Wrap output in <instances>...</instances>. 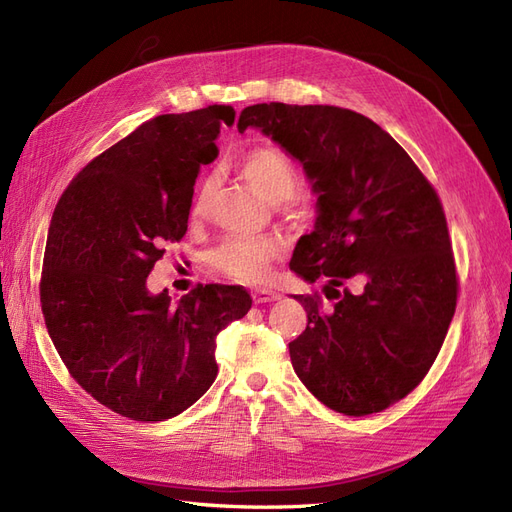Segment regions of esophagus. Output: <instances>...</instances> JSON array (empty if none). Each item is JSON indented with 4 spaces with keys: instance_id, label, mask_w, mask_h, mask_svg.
Returning a JSON list of instances; mask_svg holds the SVG:
<instances>
[{
    "instance_id": "1",
    "label": "esophagus",
    "mask_w": 512,
    "mask_h": 512,
    "mask_svg": "<svg viewBox=\"0 0 512 512\" xmlns=\"http://www.w3.org/2000/svg\"><path fill=\"white\" fill-rule=\"evenodd\" d=\"M254 303H271L280 299V292H273V290H254L252 294Z\"/></svg>"
}]
</instances>
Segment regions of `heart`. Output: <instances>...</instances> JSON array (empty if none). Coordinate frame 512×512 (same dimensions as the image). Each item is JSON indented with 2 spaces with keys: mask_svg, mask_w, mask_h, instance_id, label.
Returning a JSON list of instances; mask_svg holds the SVG:
<instances>
[{
  "mask_svg": "<svg viewBox=\"0 0 512 512\" xmlns=\"http://www.w3.org/2000/svg\"><path fill=\"white\" fill-rule=\"evenodd\" d=\"M241 175L271 205H282L299 190V170L282 151L258 147L241 162ZM215 194V179L207 177L198 185L192 200V218L207 215ZM284 254V243L277 237H228L209 254V265L228 280L256 284L267 280L271 262Z\"/></svg>",
  "mask_w": 512,
  "mask_h": 512,
  "instance_id": "b5f03b06",
  "label": "heart"
}]
</instances>
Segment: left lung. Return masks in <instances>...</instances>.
Returning a JSON list of instances; mask_svg holds the SVG:
<instances>
[{
	"instance_id": "1",
	"label": "left lung",
	"mask_w": 512,
	"mask_h": 512,
	"mask_svg": "<svg viewBox=\"0 0 512 512\" xmlns=\"http://www.w3.org/2000/svg\"><path fill=\"white\" fill-rule=\"evenodd\" d=\"M237 128L280 145L316 194L314 230L297 241L290 271L322 280L335 303L294 297L307 312L288 344L294 374L335 412H382L423 380L455 314L438 194L389 132L348 108L254 104Z\"/></svg>"
}]
</instances>
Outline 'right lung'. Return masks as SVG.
Here are the masks:
<instances>
[{"label": "right lung", "instance_id": "obj_1", "mask_svg": "<svg viewBox=\"0 0 512 512\" xmlns=\"http://www.w3.org/2000/svg\"><path fill=\"white\" fill-rule=\"evenodd\" d=\"M230 106L160 115L76 175L55 207L44 250V324L72 378L132 421L188 410L218 376L215 339L243 318L241 286L207 284L173 301L147 277L188 230L200 166L218 158Z\"/></svg>", "mask_w": 512, "mask_h": 512}]
</instances>
